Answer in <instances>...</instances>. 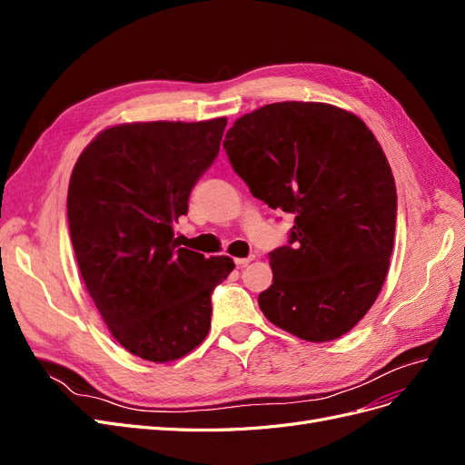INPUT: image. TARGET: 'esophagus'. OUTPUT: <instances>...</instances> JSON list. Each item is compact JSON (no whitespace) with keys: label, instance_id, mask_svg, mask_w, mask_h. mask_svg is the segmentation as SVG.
<instances>
[{"label":"esophagus","instance_id":"obj_1","mask_svg":"<svg viewBox=\"0 0 465 465\" xmlns=\"http://www.w3.org/2000/svg\"><path fill=\"white\" fill-rule=\"evenodd\" d=\"M252 260H254V256H248V258H236V260H234V263H236L238 270H242V267H246Z\"/></svg>","mask_w":465,"mask_h":465}]
</instances>
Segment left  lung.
I'll use <instances>...</instances> for the list:
<instances>
[{"label":"left lung","instance_id":"1","mask_svg":"<svg viewBox=\"0 0 465 465\" xmlns=\"http://www.w3.org/2000/svg\"><path fill=\"white\" fill-rule=\"evenodd\" d=\"M224 151L252 195L294 215L273 250L263 316L306 341L353 330L382 289L398 195L386 154L353 112L326 103H273L238 118Z\"/></svg>","mask_w":465,"mask_h":465}]
</instances>
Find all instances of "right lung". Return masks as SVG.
Masks as SVG:
<instances>
[{
	"label": "right lung",
	"mask_w": 465,
	"mask_h": 465,
	"mask_svg": "<svg viewBox=\"0 0 465 465\" xmlns=\"http://www.w3.org/2000/svg\"><path fill=\"white\" fill-rule=\"evenodd\" d=\"M224 125L227 118L112 125L69 178L81 277L110 333L139 359L168 362L198 347L211 328V292L234 270L229 256L205 258L174 238Z\"/></svg>",
	"instance_id": "right-lung-1"
}]
</instances>
